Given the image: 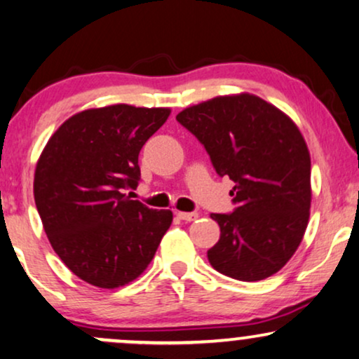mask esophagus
Masks as SVG:
<instances>
[{
    "label": "esophagus",
    "mask_w": 359,
    "mask_h": 359,
    "mask_svg": "<svg viewBox=\"0 0 359 359\" xmlns=\"http://www.w3.org/2000/svg\"><path fill=\"white\" fill-rule=\"evenodd\" d=\"M176 216H178V218L183 219V221H194L198 218V213H194V211H191V213H183V211H178Z\"/></svg>",
    "instance_id": "obj_1"
}]
</instances>
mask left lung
Here are the masks:
<instances>
[{"label": "left lung", "instance_id": "left-lung-1", "mask_svg": "<svg viewBox=\"0 0 359 359\" xmlns=\"http://www.w3.org/2000/svg\"><path fill=\"white\" fill-rule=\"evenodd\" d=\"M176 119L216 172L234 181L233 213H211L221 231L208 250L211 266L240 281L280 271L303 240L311 205V159L298 126L248 93L191 106Z\"/></svg>", "mask_w": 359, "mask_h": 359}]
</instances>
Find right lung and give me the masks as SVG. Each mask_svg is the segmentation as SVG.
Segmentation results:
<instances>
[{"label":"right lung","mask_w":359,"mask_h":359,"mask_svg":"<svg viewBox=\"0 0 359 359\" xmlns=\"http://www.w3.org/2000/svg\"><path fill=\"white\" fill-rule=\"evenodd\" d=\"M168 108L113 104L74 114L48 141L34 171V203L53 250L98 287L125 286L151 263L170 210L123 194L138 187L143 144Z\"/></svg>","instance_id":"add662e5"}]
</instances>
